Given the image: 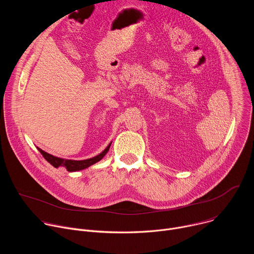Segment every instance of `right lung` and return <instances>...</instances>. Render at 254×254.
Masks as SVG:
<instances>
[{"label": "right lung", "instance_id": "right-lung-1", "mask_svg": "<svg viewBox=\"0 0 254 254\" xmlns=\"http://www.w3.org/2000/svg\"><path fill=\"white\" fill-rule=\"evenodd\" d=\"M111 144L112 142L108 144V146L106 147V149L101 153L99 154L98 156L94 157V158H91V159H87V160H83V161H73V160H64V159H61V158H57V157H54L44 151H42L41 149L38 148L39 152L42 154V156L45 158V160L50 163L53 167L55 168H63L65 170H67L68 172H75V171H80V170H83V169H86L88 168L89 166L97 163L98 161H100L104 156L105 154L108 152V150H110L111 148Z\"/></svg>", "mask_w": 254, "mask_h": 254}]
</instances>
